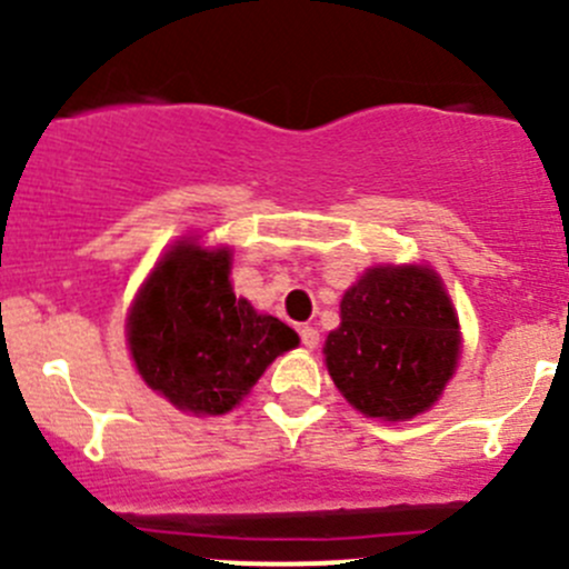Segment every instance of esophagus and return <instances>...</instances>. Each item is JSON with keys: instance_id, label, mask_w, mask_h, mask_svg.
Returning a JSON list of instances; mask_svg holds the SVG:
<instances>
[{"instance_id": "esophagus-1", "label": "esophagus", "mask_w": 569, "mask_h": 569, "mask_svg": "<svg viewBox=\"0 0 569 569\" xmlns=\"http://www.w3.org/2000/svg\"><path fill=\"white\" fill-rule=\"evenodd\" d=\"M300 339H302V345L308 347V350H313V347L319 345V330L311 328V325H302V328H300Z\"/></svg>"}]
</instances>
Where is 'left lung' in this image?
<instances>
[{
    "instance_id": "8db88e82",
    "label": "left lung",
    "mask_w": 569,
    "mask_h": 569,
    "mask_svg": "<svg viewBox=\"0 0 569 569\" xmlns=\"http://www.w3.org/2000/svg\"><path fill=\"white\" fill-rule=\"evenodd\" d=\"M459 358V322L431 269H369L341 297L325 361L367 417L408 419L433 406Z\"/></svg>"
}]
</instances>
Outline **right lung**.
Returning <instances> with one entry per match:
<instances>
[{"label": "right lung", "instance_id": "right-lung-1", "mask_svg": "<svg viewBox=\"0 0 569 569\" xmlns=\"http://www.w3.org/2000/svg\"><path fill=\"white\" fill-rule=\"evenodd\" d=\"M228 250L178 244L163 256L127 322L132 361L183 411L224 413L297 333L230 289Z\"/></svg>", "mask_w": 569, "mask_h": 569}]
</instances>
